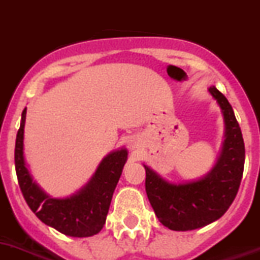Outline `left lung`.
<instances>
[{
  "mask_svg": "<svg viewBox=\"0 0 260 260\" xmlns=\"http://www.w3.org/2000/svg\"><path fill=\"white\" fill-rule=\"evenodd\" d=\"M223 113L224 141L221 156L204 178L169 184L145 168V190L157 218L174 231L204 228L228 211L241 185L245 167V143L229 100L214 86L209 88Z\"/></svg>",
  "mask_w": 260,
  "mask_h": 260,
  "instance_id": "obj_1",
  "label": "left lung"
}]
</instances>
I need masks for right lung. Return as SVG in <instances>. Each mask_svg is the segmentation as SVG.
<instances>
[{
  "label": "right lung",
  "mask_w": 260,
  "mask_h": 260,
  "mask_svg": "<svg viewBox=\"0 0 260 260\" xmlns=\"http://www.w3.org/2000/svg\"><path fill=\"white\" fill-rule=\"evenodd\" d=\"M26 108L15 139V172L26 204L45 224L69 237L98 234L108 214L111 200L126 161V149L115 150L100 162L86 186L71 197L51 198L32 181L23 158V128Z\"/></svg>",
  "instance_id": "add662e5"
}]
</instances>
